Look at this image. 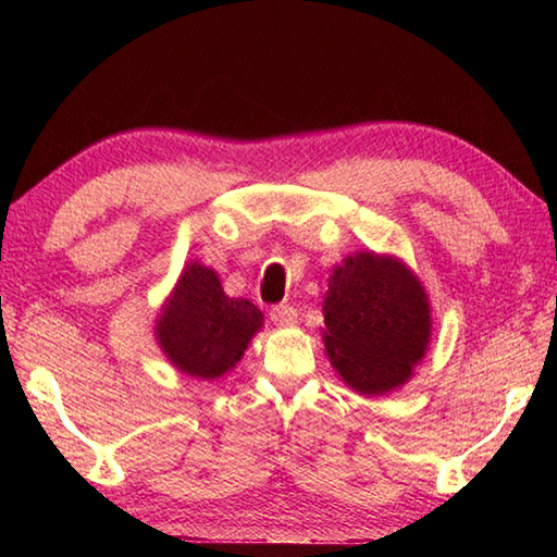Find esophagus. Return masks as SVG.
I'll return each instance as SVG.
<instances>
[{"label":"esophagus","mask_w":557,"mask_h":557,"mask_svg":"<svg viewBox=\"0 0 557 557\" xmlns=\"http://www.w3.org/2000/svg\"><path fill=\"white\" fill-rule=\"evenodd\" d=\"M270 319L277 326H292V324H297V309L292 305H277L270 309Z\"/></svg>","instance_id":"esophagus-1"}]
</instances>
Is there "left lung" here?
<instances>
[{
	"instance_id": "left-lung-1",
	"label": "left lung",
	"mask_w": 557,
	"mask_h": 557,
	"mask_svg": "<svg viewBox=\"0 0 557 557\" xmlns=\"http://www.w3.org/2000/svg\"><path fill=\"white\" fill-rule=\"evenodd\" d=\"M324 351L348 388L385 395L412 379L428 354L432 307L400 258L356 250L329 275Z\"/></svg>"
}]
</instances>
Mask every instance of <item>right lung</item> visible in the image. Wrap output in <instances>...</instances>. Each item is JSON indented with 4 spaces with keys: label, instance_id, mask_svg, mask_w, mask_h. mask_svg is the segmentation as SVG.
Returning a JSON list of instances; mask_svg holds the SVG:
<instances>
[{
    "label": "right lung",
    "instance_id": "add662e5",
    "mask_svg": "<svg viewBox=\"0 0 557 557\" xmlns=\"http://www.w3.org/2000/svg\"><path fill=\"white\" fill-rule=\"evenodd\" d=\"M262 322L250 299L228 297L215 270L191 260L159 309L154 338L176 371L215 381L235 369Z\"/></svg>",
    "mask_w": 557,
    "mask_h": 557
}]
</instances>
